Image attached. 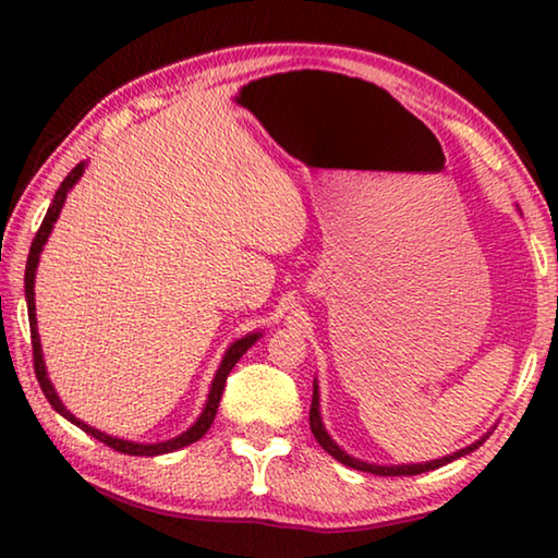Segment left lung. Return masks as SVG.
Returning a JSON list of instances; mask_svg holds the SVG:
<instances>
[{
  "label": "left lung",
  "instance_id": "obj_1",
  "mask_svg": "<svg viewBox=\"0 0 558 558\" xmlns=\"http://www.w3.org/2000/svg\"><path fill=\"white\" fill-rule=\"evenodd\" d=\"M310 428H313V436L315 440L323 446L329 456H332L335 460L342 462V465L347 468H354V470H362V472H372V475H384V477H396V475H421V472H428V470H436V468H442L448 465V462L458 460L462 456H468V452H472L475 448H480L485 442L487 436H483L480 440L472 442V446L462 448L458 452H452V456L448 458H440V460H430V462H411V465H374V462H364L359 458H352L347 456V452L337 446V442L329 438V433L325 430V423H323V415H319V389H317V381L313 386V405H310Z\"/></svg>",
  "mask_w": 558,
  "mask_h": 558
}]
</instances>
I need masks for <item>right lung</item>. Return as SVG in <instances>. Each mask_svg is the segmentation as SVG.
<instances>
[{
    "instance_id": "add662e5",
    "label": "right lung",
    "mask_w": 558,
    "mask_h": 558,
    "mask_svg": "<svg viewBox=\"0 0 558 558\" xmlns=\"http://www.w3.org/2000/svg\"><path fill=\"white\" fill-rule=\"evenodd\" d=\"M83 172H86V162L75 165L69 177L63 179L61 186L56 189V196L53 202L49 206V211H46L44 221L39 226V231H36V239L32 243L29 248V258H26V272H24V292H26V310H29V327H32V349H34V372H36V379H39L41 384V391L46 399H49V403L53 405L56 411H59L63 418H69L73 426H78L81 430H86L88 436H93L100 442H106L108 448L118 450V452H125V456H165V452H174L179 448L184 446H192V442L199 440L206 430L211 428V423L216 418V411H219V401H221V393H223V386H226V376L231 374V369L235 364H239V359L248 352V349L256 344V339L260 337V332H253V335H245L241 339H235V342L226 349V354L221 359L219 364V372H216L214 381H211V391H209V399H206V405L199 418H196V423L192 428H186L182 436L177 438H169V440H162V442H132V440H122V438H112L108 436V433H102L98 428L88 426V423H83L81 418H75V415L65 409V405L61 403L59 393H56L53 384L49 379V374H46V364H44V354H41V339H39V329H36V302H34V278H36V266H39V256L44 251V243L49 241V235L53 231V223L56 219H59V214L63 209L65 204V196H69V192L73 189V184L78 182V179L83 177Z\"/></svg>"
}]
</instances>
